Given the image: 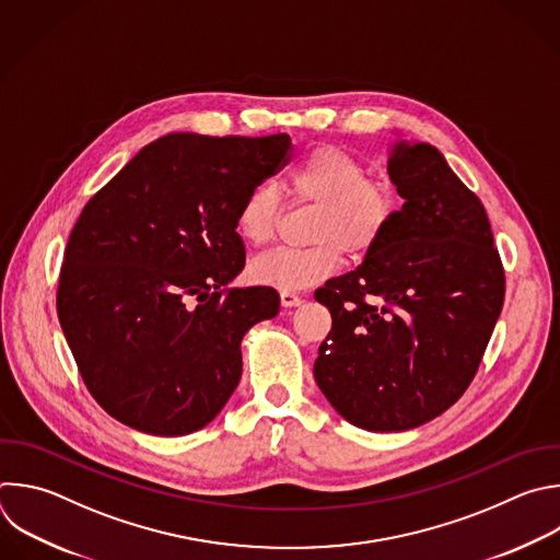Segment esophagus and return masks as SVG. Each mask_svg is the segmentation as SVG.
<instances>
[{
	"label": "esophagus",
	"instance_id": "esophagus-1",
	"mask_svg": "<svg viewBox=\"0 0 560 560\" xmlns=\"http://www.w3.org/2000/svg\"><path fill=\"white\" fill-rule=\"evenodd\" d=\"M279 296H281V305L283 307H296V305H301L303 303V299L299 296V294H294V292H279Z\"/></svg>",
	"mask_w": 560,
	"mask_h": 560
}]
</instances>
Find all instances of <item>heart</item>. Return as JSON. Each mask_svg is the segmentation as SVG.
Segmentation results:
<instances>
[{
    "instance_id": "1",
    "label": "heart",
    "mask_w": 560,
    "mask_h": 560,
    "mask_svg": "<svg viewBox=\"0 0 560 560\" xmlns=\"http://www.w3.org/2000/svg\"><path fill=\"white\" fill-rule=\"evenodd\" d=\"M292 191L316 205L305 248H272L250 264V277L281 292L305 290L342 264V250L360 259L383 240L394 213L396 196L387 184L364 177L362 164L336 144L312 149L290 173ZM279 191L270 182H259L244 196L235 226L250 246L266 244L277 229Z\"/></svg>"
}]
</instances>
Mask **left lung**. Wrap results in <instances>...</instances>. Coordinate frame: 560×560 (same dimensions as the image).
<instances>
[{"mask_svg":"<svg viewBox=\"0 0 560 560\" xmlns=\"http://www.w3.org/2000/svg\"><path fill=\"white\" fill-rule=\"evenodd\" d=\"M387 171L402 209L355 270L314 292L331 314L314 381L374 433L427 424L464 396L505 294L486 209L446 158L400 140Z\"/></svg>","mask_w":560,"mask_h":560,"instance_id":"obj_1","label":"left lung"}]
</instances>
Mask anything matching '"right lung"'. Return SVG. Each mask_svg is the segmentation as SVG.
Wrapping results in <instances>:
<instances>
[{
	"instance_id": "obj_1",
	"label": "right lung",
	"mask_w": 560,
	"mask_h": 560,
	"mask_svg": "<svg viewBox=\"0 0 560 560\" xmlns=\"http://www.w3.org/2000/svg\"><path fill=\"white\" fill-rule=\"evenodd\" d=\"M292 138L168 133L85 205L66 246L57 312L94 400L118 422L177 438L205 429L242 378V338L279 312L244 270L240 202Z\"/></svg>"
}]
</instances>
